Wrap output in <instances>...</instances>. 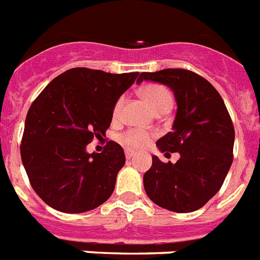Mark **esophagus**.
<instances>
[{"instance_id": "esophagus-1", "label": "esophagus", "mask_w": 260, "mask_h": 260, "mask_svg": "<svg viewBox=\"0 0 260 260\" xmlns=\"http://www.w3.org/2000/svg\"><path fill=\"white\" fill-rule=\"evenodd\" d=\"M124 154H126V158H127V159H132L133 157H134V151L126 150V151H124Z\"/></svg>"}]
</instances>
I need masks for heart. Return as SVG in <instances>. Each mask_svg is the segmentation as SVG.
<instances>
[{
    "instance_id": "obj_1",
    "label": "heart",
    "mask_w": 260,
    "mask_h": 260,
    "mask_svg": "<svg viewBox=\"0 0 260 260\" xmlns=\"http://www.w3.org/2000/svg\"><path fill=\"white\" fill-rule=\"evenodd\" d=\"M140 95L143 98V101L150 106V109L154 113H159L162 110H170L172 103H173V99H172V95H170L169 91L166 90L165 87L159 86V84H146V86H143L140 90ZM122 105H123V98H119L117 103H115V107H114V118H117L119 115ZM150 133L141 132V130H127L120 136V142L130 150L142 149L150 142Z\"/></svg>"
}]
</instances>
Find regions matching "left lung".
<instances>
[{
	"instance_id": "1",
	"label": "left lung",
	"mask_w": 260,
	"mask_h": 260,
	"mask_svg": "<svg viewBox=\"0 0 260 260\" xmlns=\"http://www.w3.org/2000/svg\"><path fill=\"white\" fill-rule=\"evenodd\" d=\"M143 80L173 91L177 113L172 132L155 145L165 154H180L176 164L153 155L151 168L143 174L145 192L168 211H197L219 192L234 159L235 130L227 107L208 80L188 70L142 72L137 83Z\"/></svg>"
}]
</instances>
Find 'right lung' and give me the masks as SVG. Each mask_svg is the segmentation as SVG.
<instances>
[{"mask_svg":"<svg viewBox=\"0 0 260 260\" xmlns=\"http://www.w3.org/2000/svg\"><path fill=\"white\" fill-rule=\"evenodd\" d=\"M137 76L138 72L72 68L33 102L20 151L30 185L45 204L60 212L82 213L113 194L126 161L123 149L109 141L103 153H87V145L106 137L115 103Z\"/></svg>","mask_w":260,"mask_h":260,"instance_id":"add662e5","label":"right lung"}]
</instances>
